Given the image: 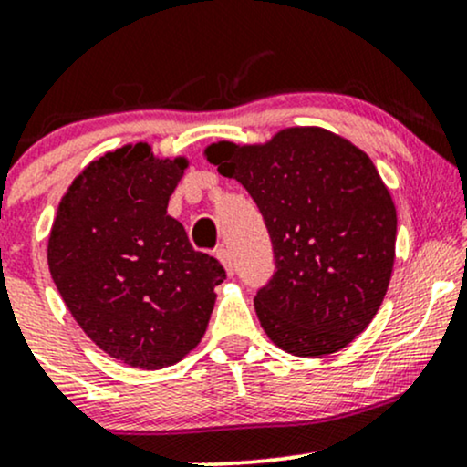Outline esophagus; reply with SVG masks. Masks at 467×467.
<instances>
[{
    "mask_svg": "<svg viewBox=\"0 0 467 467\" xmlns=\"http://www.w3.org/2000/svg\"><path fill=\"white\" fill-rule=\"evenodd\" d=\"M215 256L219 259V264L223 265V270H226L228 276L234 275V264H233V256H230V252L226 248H219L215 252Z\"/></svg>",
    "mask_w": 467,
    "mask_h": 467,
    "instance_id": "1",
    "label": "esophagus"
}]
</instances>
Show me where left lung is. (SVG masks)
I'll return each mask as SVG.
<instances>
[{
    "instance_id": "1",
    "label": "left lung",
    "mask_w": 467,
    "mask_h": 467,
    "mask_svg": "<svg viewBox=\"0 0 467 467\" xmlns=\"http://www.w3.org/2000/svg\"><path fill=\"white\" fill-rule=\"evenodd\" d=\"M203 158L237 180L264 215L275 276L254 296L278 349L323 358L367 329L387 296L398 213L362 149L323 127L267 142H213Z\"/></svg>"
}]
</instances>
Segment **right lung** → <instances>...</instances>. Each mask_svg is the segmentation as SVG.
Wrapping results in <instances>:
<instances>
[{
  "mask_svg": "<svg viewBox=\"0 0 467 467\" xmlns=\"http://www.w3.org/2000/svg\"><path fill=\"white\" fill-rule=\"evenodd\" d=\"M189 160L149 142L107 151L74 178L47 237V265L69 314L127 367H171L200 345L226 278L166 215Z\"/></svg>",
  "mask_w": 467,
  "mask_h": 467,
  "instance_id": "obj_1",
  "label": "right lung"
}]
</instances>
